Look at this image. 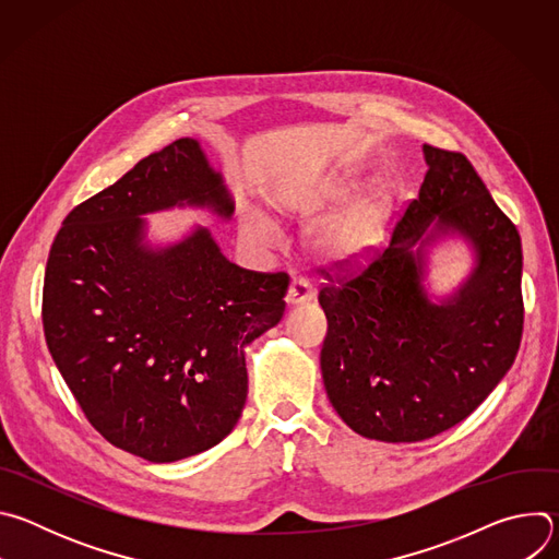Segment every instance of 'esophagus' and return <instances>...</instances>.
I'll use <instances>...</instances> for the list:
<instances>
[{
    "label": "esophagus",
    "mask_w": 559,
    "mask_h": 559,
    "mask_svg": "<svg viewBox=\"0 0 559 559\" xmlns=\"http://www.w3.org/2000/svg\"><path fill=\"white\" fill-rule=\"evenodd\" d=\"M311 298H313V287H311L305 278H294V281L289 283V289H287V296H285V302H287L289 307L309 302Z\"/></svg>",
    "instance_id": "obj_1"
}]
</instances>
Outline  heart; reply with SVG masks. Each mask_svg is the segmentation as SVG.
<instances>
[{
  "mask_svg": "<svg viewBox=\"0 0 559 559\" xmlns=\"http://www.w3.org/2000/svg\"><path fill=\"white\" fill-rule=\"evenodd\" d=\"M356 190V186H347L343 190H336L334 194L307 199L302 203L289 205L287 210L289 214L307 221H321L343 207L347 201H352ZM386 210L389 205L382 194H369L367 199L354 203L323 225H318L309 236L311 257L323 265H347L360 259L378 241L386 218ZM250 231L259 241H274L276 238L274 225L263 216L250 221Z\"/></svg>",
  "mask_w": 559,
  "mask_h": 559,
  "instance_id": "heart-1",
  "label": "heart"
}]
</instances>
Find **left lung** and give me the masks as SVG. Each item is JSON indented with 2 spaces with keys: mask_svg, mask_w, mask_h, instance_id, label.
Listing matches in <instances>:
<instances>
[{
  "mask_svg": "<svg viewBox=\"0 0 559 559\" xmlns=\"http://www.w3.org/2000/svg\"><path fill=\"white\" fill-rule=\"evenodd\" d=\"M418 199L389 246L360 272L318 294L328 336L321 369L330 403L356 433L418 442L462 423L511 369L524 325L522 243L515 225L460 152L423 145ZM457 233L476 265L440 304L424 289L426 250Z\"/></svg>",
  "mask_w": 559,
  "mask_h": 559,
  "instance_id": "obj_1",
  "label": "left lung"
}]
</instances>
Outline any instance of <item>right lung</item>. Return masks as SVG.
Returning a JSON list of instances; mask_svg holds the SVG:
<instances>
[{
  "instance_id": "obj_1",
  "label": "right lung",
  "mask_w": 559,
  "mask_h": 559,
  "mask_svg": "<svg viewBox=\"0 0 559 559\" xmlns=\"http://www.w3.org/2000/svg\"><path fill=\"white\" fill-rule=\"evenodd\" d=\"M234 201L199 141L158 150L76 205L44 278L50 356L88 423L115 447L177 462L218 444L248 397L246 347L278 325L289 276L229 263L207 227L145 243V214Z\"/></svg>"
}]
</instances>
